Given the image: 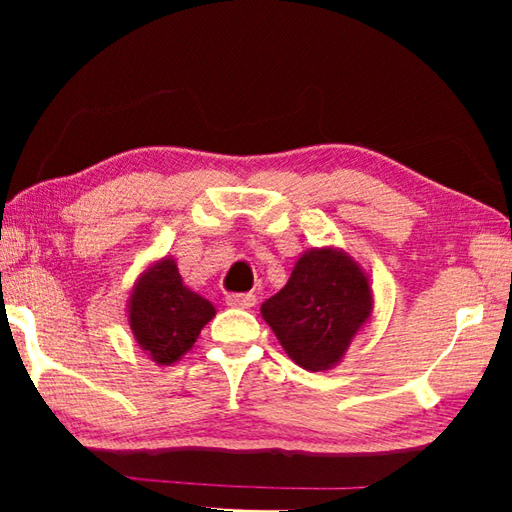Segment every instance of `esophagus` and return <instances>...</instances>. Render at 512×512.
Segmentation results:
<instances>
[{
  "label": "esophagus",
  "mask_w": 512,
  "mask_h": 512,
  "mask_svg": "<svg viewBox=\"0 0 512 512\" xmlns=\"http://www.w3.org/2000/svg\"><path fill=\"white\" fill-rule=\"evenodd\" d=\"M225 302H228V307H235V309H250L257 302V298L253 293H230V296L225 298Z\"/></svg>",
  "instance_id": "obj_1"
}]
</instances>
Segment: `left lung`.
Instances as JSON below:
<instances>
[{"label": "left lung", "mask_w": 512, "mask_h": 512, "mask_svg": "<svg viewBox=\"0 0 512 512\" xmlns=\"http://www.w3.org/2000/svg\"><path fill=\"white\" fill-rule=\"evenodd\" d=\"M375 311L370 275L341 248H309L284 289L262 305L277 341L309 372L332 370Z\"/></svg>", "instance_id": "8db88e82"}]
</instances>
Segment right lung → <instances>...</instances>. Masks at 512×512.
Instances as JSON below:
<instances>
[{"instance_id":"right-lung-1","label":"right lung","mask_w":512,"mask_h":512,"mask_svg":"<svg viewBox=\"0 0 512 512\" xmlns=\"http://www.w3.org/2000/svg\"><path fill=\"white\" fill-rule=\"evenodd\" d=\"M126 309L137 345L158 366L183 359L216 316L212 302L183 282L171 255L155 259L137 275Z\"/></svg>"}]
</instances>
